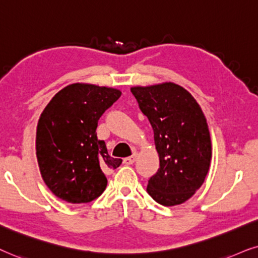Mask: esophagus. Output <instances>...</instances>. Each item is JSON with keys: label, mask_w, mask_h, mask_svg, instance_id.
<instances>
[{"label": "esophagus", "mask_w": 258, "mask_h": 258, "mask_svg": "<svg viewBox=\"0 0 258 258\" xmlns=\"http://www.w3.org/2000/svg\"><path fill=\"white\" fill-rule=\"evenodd\" d=\"M136 160H137V152L133 153L131 157L123 158L122 163L125 164V165H132V164H135V163H136Z\"/></svg>", "instance_id": "1"}]
</instances>
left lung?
<instances>
[{"instance_id":"left-lung-1","label":"left lung","mask_w":258,"mask_h":258,"mask_svg":"<svg viewBox=\"0 0 258 258\" xmlns=\"http://www.w3.org/2000/svg\"><path fill=\"white\" fill-rule=\"evenodd\" d=\"M132 94L153 128L159 169L147 194L164 207L186 202L202 186L211 160L207 119L195 98L179 85L132 87Z\"/></svg>"}]
</instances>
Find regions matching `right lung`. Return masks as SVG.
Here are the masks:
<instances>
[{
    "instance_id": "obj_1",
    "label": "right lung",
    "mask_w": 258,
    "mask_h": 258,
    "mask_svg": "<svg viewBox=\"0 0 258 258\" xmlns=\"http://www.w3.org/2000/svg\"><path fill=\"white\" fill-rule=\"evenodd\" d=\"M121 92L95 85L73 84L55 94L37 123L36 157L41 176L57 198L72 204L98 198L107 185L104 170L121 159L109 157L97 127Z\"/></svg>"
}]
</instances>
